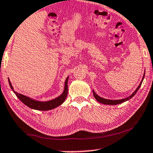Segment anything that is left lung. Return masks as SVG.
<instances>
[{"mask_svg":"<svg viewBox=\"0 0 153 153\" xmlns=\"http://www.w3.org/2000/svg\"><path fill=\"white\" fill-rule=\"evenodd\" d=\"M144 76H145V74H143V79H142V80L141 81V83H140V84L139 85V86L137 87V88L136 89V91L134 92V93L131 94V95L129 96V97H127V98H125V99H122V100H107V99H105V98H103V97H100L99 95H97V94L95 93V91H93V95L94 97L96 100H97L98 102H100V103L102 104H108V105H116V104H121L123 103V102H125L127 101V100H129V99H131V97H133L134 95H135V94L137 93V92L139 91V88L141 87V83H142V81H143V79H144Z\"/></svg>","mask_w":153,"mask_h":153,"instance_id":"left-lung-1","label":"left lung"}]
</instances>
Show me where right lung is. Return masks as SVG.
Segmentation results:
<instances>
[{
    "instance_id": "obj_1",
    "label": "right lung",
    "mask_w": 153,
    "mask_h": 153,
    "mask_svg": "<svg viewBox=\"0 0 153 153\" xmlns=\"http://www.w3.org/2000/svg\"><path fill=\"white\" fill-rule=\"evenodd\" d=\"M69 76L67 77L65 82V88L63 93L60 95L59 97L55 98V99L49 100V101H46V102H41V101H37V100H35L30 98L27 96H25L22 94H20L14 91L13 87L11 84L10 79H8V81H9L10 86L11 88V89L13 91L14 94L16 95L19 99L24 103L25 105L28 106L29 108H33V109L35 110H39V111H47V110H51L53 108H55L58 107V106L61 105L63 103L65 100L67 95H68V81Z\"/></svg>"
}]
</instances>
